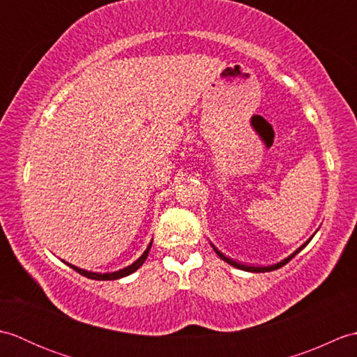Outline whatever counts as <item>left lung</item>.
I'll return each mask as SVG.
<instances>
[{
	"instance_id": "8db88e82",
	"label": "left lung",
	"mask_w": 357,
	"mask_h": 357,
	"mask_svg": "<svg viewBox=\"0 0 357 357\" xmlns=\"http://www.w3.org/2000/svg\"><path fill=\"white\" fill-rule=\"evenodd\" d=\"M313 238V236H312ZM312 238H310L307 242H305V244L304 245H301L298 250H296V252L293 253V255H290V256H288L287 257V259H284V261H280L279 264H275V265H270V267H252V265H244V264H238L236 261H233V259H230V257H227V256H224L221 252H219V250L215 247V245H211V247H213V250H215V252H216V255L219 256V257H221V259L222 261H225L227 264H230V265H233V267H236V268H239V270H245V271H252V273H265V271H273V270H278V268H280V267H284V265L287 264V262H290L291 259H293V257L296 256V255H298L299 252H301V250L302 248H304L307 244H308V242L310 241H312Z\"/></svg>"
}]
</instances>
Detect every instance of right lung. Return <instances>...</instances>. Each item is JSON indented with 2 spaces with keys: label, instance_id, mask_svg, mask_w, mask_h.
I'll list each match as a JSON object with an SVG mask.
<instances>
[{
  "label": "right lung",
  "instance_id": "right-lung-1",
  "mask_svg": "<svg viewBox=\"0 0 357 357\" xmlns=\"http://www.w3.org/2000/svg\"><path fill=\"white\" fill-rule=\"evenodd\" d=\"M150 247H151V242H150V245L147 247L146 252H144V253L141 255L139 259H136L132 265H128V267H126V268H123V270H119V271H115V273H104V275H100V273H92V271H86V270H82V268H78V267H75V265H72V264H67V265H69V267L73 268L75 271H78L79 275L86 276V278H89V279H95V280H115V279H119V278H124V276L132 275L133 271L138 270V268L141 267V265L144 264V261L147 259L149 252H150Z\"/></svg>",
  "mask_w": 357,
  "mask_h": 357
}]
</instances>
